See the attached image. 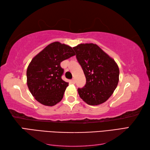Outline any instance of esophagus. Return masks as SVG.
I'll use <instances>...</instances> for the list:
<instances>
[{
    "label": "esophagus",
    "instance_id": "34e87169",
    "mask_svg": "<svg viewBox=\"0 0 150 150\" xmlns=\"http://www.w3.org/2000/svg\"><path fill=\"white\" fill-rule=\"evenodd\" d=\"M71 82L72 84H75V79H73L71 81Z\"/></svg>",
    "mask_w": 150,
    "mask_h": 150
}]
</instances>
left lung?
I'll return each mask as SVG.
<instances>
[{
	"mask_svg": "<svg viewBox=\"0 0 150 150\" xmlns=\"http://www.w3.org/2000/svg\"><path fill=\"white\" fill-rule=\"evenodd\" d=\"M73 49L86 79L84 86L77 90L79 96L91 106L104 103L119 82L117 64L95 44H80Z\"/></svg>",
	"mask_w": 150,
	"mask_h": 150,
	"instance_id": "1",
	"label": "left lung"
}]
</instances>
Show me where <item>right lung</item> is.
<instances>
[{
    "instance_id": "add662e5",
    "label": "right lung",
    "mask_w": 150,
    "mask_h": 150,
    "mask_svg": "<svg viewBox=\"0 0 150 150\" xmlns=\"http://www.w3.org/2000/svg\"><path fill=\"white\" fill-rule=\"evenodd\" d=\"M75 55L71 47L54 42L35 56L26 71L27 85L35 99L44 106H53L61 100L68 82L61 76L60 62Z\"/></svg>"
}]
</instances>
